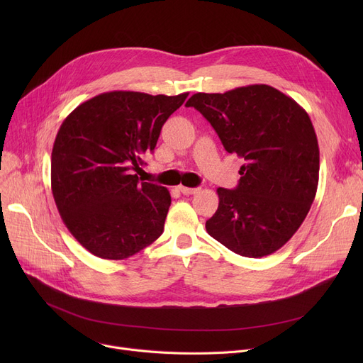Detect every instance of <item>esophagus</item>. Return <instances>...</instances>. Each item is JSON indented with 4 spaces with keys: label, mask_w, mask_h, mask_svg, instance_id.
<instances>
[{
    "label": "esophagus",
    "mask_w": 363,
    "mask_h": 363,
    "mask_svg": "<svg viewBox=\"0 0 363 363\" xmlns=\"http://www.w3.org/2000/svg\"><path fill=\"white\" fill-rule=\"evenodd\" d=\"M178 189L184 196H191V194L199 193V188H188V186H182V185H179Z\"/></svg>",
    "instance_id": "obj_1"
}]
</instances>
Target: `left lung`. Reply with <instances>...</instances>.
<instances>
[{
    "label": "left lung",
    "instance_id": "8db88e82",
    "mask_svg": "<svg viewBox=\"0 0 363 363\" xmlns=\"http://www.w3.org/2000/svg\"><path fill=\"white\" fill-rule=\"evenodd\" d=\"M211 122L244 164L235 189L218 188L206 231L245 257L275 253L308 216L319 181V147L309 114L274 86L197 92L185 104Z\"/></svg>",
    "mask_w": 363,
    "mask_h": 363
}]
</instances>
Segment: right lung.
<instances>
[{
  "label": "right lung",
  "mask_w": 363,
  "mask_h": 363,
  "mask_svg": "<svg viewBox=\"0 0 363 363\" xmlns=\"http://www.w3.org/2000/svg\"><path fill=\"white\" fill-rule=\"evenodd\" d=\"M186 97L103 92L63 121L51 152L52 197L70 234L94 256L123 260L162 235L170 194L137 174Z\"/></svg>",
  "instance_id": "obj_1"
}]
</instances>
